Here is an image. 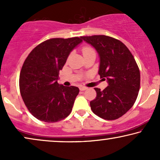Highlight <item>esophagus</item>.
<instances>
[{
	"label": "esophagus",
	"instance_id": "34e87169",
	"mask_svg": "<svg viewBox=\"0 0 160 160\" xmlns=\"http://www.w3.org/2000/svg\"><path fill=\"white\" fill-rule=\"evenodd\" d=\"M79 89L81 91H84V90H86V89H87V87H84V86H80Z\"/></svg>",
	"mask_w": 160,
	"mask_h": 160
}]
</instances>
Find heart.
<instances>
[{"label":"heart","instance_id":"1","mask_svg":"<svg viewBox=\"0 0 160 160\" xmlns=\"http://www.w3.org/2000/svg\"><path fill=\"white\" fill-rule=\"evenodd\" d=\"M92 51H94V49L92 47H88V46H85V47H83L82 48V52L84 54H86Z\"/></svg>","mask_w":160,"mask_h":160}]
</instances>
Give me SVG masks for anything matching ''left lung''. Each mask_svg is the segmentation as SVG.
I'll use <instances>...</instances> for the list:
<instances>
[{
  "label": "left lung",
  "instance_id": "1",
  "mask_svg": "<svg viewBox=\"0 0 160 160\" xmlns=\"http://www.w3.org/2000/svg\"><path fill=\"white\" fill-rule=\"evenodd\" d=\"M81 38L97 50L100 60L98 74L108 83L102 91L95 88L97 95L90 102L92 111L103 119H119L132 108L138 95L141 75L136 61L118 39L104 35Z\"/></svg>",
  "mask_w": 160,
  "mask_h": 160
}]
</instances>
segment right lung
<instances>
[{
  "instance_id": "obj_1",
  "label": "right lung",
  "mask_w": 160,
  "mask_h": 160,
  "mask_svg": "<svg viewBox=\"0 0 160 160\" xmlns=\"http://www.w3.org/2000/svg\"><path fill=\"white\" fill-rule=\"evenodd\" d=\"M82 38H50L28 54L19 75V90L30 113L38 120L53 123L66 118L72 111L79 89L58 82L70 52Z\"/></svg>"
}]
</instances>
